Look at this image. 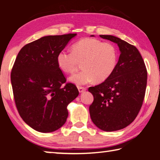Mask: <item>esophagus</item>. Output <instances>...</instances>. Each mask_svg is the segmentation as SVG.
I'll return each instance as SVG.
<instances>
[{
  "mask_svg": "<svg viewBox=\"0 0 160 160\" xmlns=\"http://www.w3.org/2000/svg\"><path fill=\"white\" fill-rule=\"evenodd\" d=\"M78 91H79L80 93H82V92H83L86 91V90H87L85 88H83V87H78Z\"/></svg>",
  "mask_w": 160,
  "mask_h": 160,
  "instance_id": "34e87169",
  "label": "esophagus"
}]
</instances>
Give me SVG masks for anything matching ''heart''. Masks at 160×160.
Listing matches in <instances>:
<instances>
[{
    "mask_svg": "<svg viewBox=\"0 0 160 160\" xmlns=\"http://www.w3.org/2000/svg\"><path fill=\"white\" fill-rule=\"evenodd\" d=\"M117 48L110 42H102L92 38H84L72 46V52L61 50L56 56L59 68L72 73L82 63V70L70 77V81L80 86L107 80L114 71L118 63Z\"/></svg>",
    "mask_w": 160,
    "mask_h": 160,
    "instance_id": "obj_1",
    "label": "heart"
}]
</instances>
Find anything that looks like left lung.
Returning a JSON list of instances; mask_svg holds the SVG:
<instances>
[{
	"label": "left lung",
	"instance_id": "8db88e82",
	"mask_svg": "<svg viewBox=\"0 0 160 160\" xmlns=\"http://www.w3.org/2000/svg\"><path fill=\"white\" fill-rule=\"evenodd\" d=\"M99 36L116 43L121 52L112 75L88 89L94 97L89 109L92 121L99 129L111 132L126 128L138 114L145 97L148 72L136 47L112 35Z\"/></svg>",
	"mask_w": 160,
	"mask_h": 160
}]
</instances>
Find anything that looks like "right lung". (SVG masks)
<instances>
[{
    "label": "right lung",
    "instance_id": "add662e5",
    "mask_svg": "<svg viewBox=\"0 0 160 160\" xmlns=\"http://www.w3.org/2000/svg\"><path fill=\"white\" fill-rule=\"evenodd\" d=\"M77 34L46 36L21 48L13 65L11 84L19 114L35 131H55L66 123L67 107L79 94L56 63V56Z\"/></svg>",
    "mask_w": 160,
    "mask_h": 160
}]
</instances>
